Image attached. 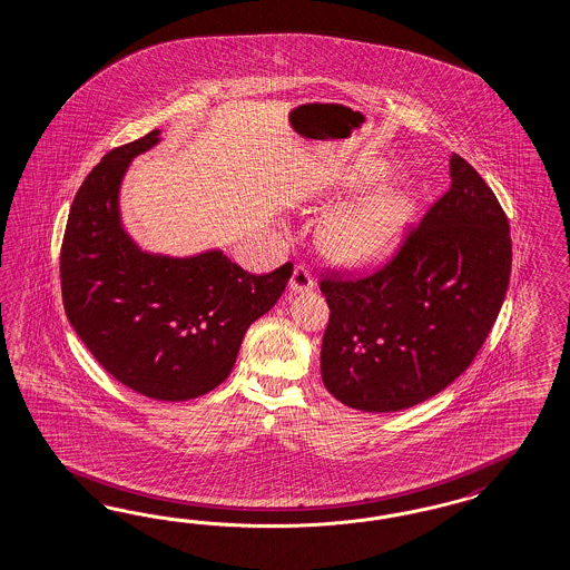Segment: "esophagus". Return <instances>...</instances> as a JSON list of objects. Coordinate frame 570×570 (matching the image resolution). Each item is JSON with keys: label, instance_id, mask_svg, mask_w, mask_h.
<instances>
[{"label": "esophagus", "instance_id": "obj_1", "mask_svg": "<svg viewBox=\"0 0 570 570\" xmlns=\"http://www.w3.org/2000/svg\"><path fill=\"white\" fill-rule=\"evenodd\" d=\"M288 286H291L293 293H305V291H311V288L315 286V282H313L309 269H307L305 265H296V267H294L293 277H291V282H288Z\"/></svg>", "mask_w": 570, "mask_h": 570}]
</instances>
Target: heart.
I'll use <instances>...</instances> for the list:
<instances>
[{
	"label": "heart",
	"instance_id": "b5f03b06",
	"mask_svg": "<svg viewBox=\"0 0 570 570\" xmlns=\"http://www.w3.org/2000/svg\"><path fill=\"white\" fill-rule=\"evenodd\" d=\"M374 177L376 173L351 181V190L365 188ZM412 215L414 205L403 191H380L334 213L320 229V246L328 259L348 269L374 267L395 253Z\"/></svg>",
	"mask_w": 570,
	"mask_h": 570
}]
</instances>
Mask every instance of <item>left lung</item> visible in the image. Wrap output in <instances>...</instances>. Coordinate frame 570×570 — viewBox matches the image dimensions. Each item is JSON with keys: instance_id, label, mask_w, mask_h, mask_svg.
Instances as JSON below:
<instances>
[{"instance_id": "left-lung-1", "label": "left lung", "mask_w": 570, "mask_h": 570, "mask_svg": "<svg viewBox=\"0 0 570 570\" xmlns=\"http://www.w3.org/2000/svg\"><path fill=\"white\" fill-rule=\"evenodd\" d=\"M449 190L372 276L324 277L322 380L353 410L386 414L441 393L476 357L505 298L510 225L460 155Z\"/></svg>"}]
</instances>
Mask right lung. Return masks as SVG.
Returning <instances> with one entry per match:
<instances>
[{
    "instance_id": "right-lung-1",
    "label": "right lung",
    "mask_w": 570,
    "mask_h": 570,
    "mask_svg": "<svg viewBox=\"0 0 570 570\" xmlns=\"http://www.w3.org/2000/svg\"><path fill=\"white\" fill-rule=\"evenodd\" d=\"M160 129L110 150L70 207L60 253L70 326L104 370L144 397L188 401L232 372L248 326L284 293L293 263L253 276L213 248L169 257L139 248L119 194L136 156Z\"/></svg>"
}]
</instances>
